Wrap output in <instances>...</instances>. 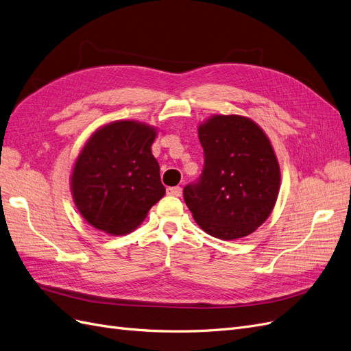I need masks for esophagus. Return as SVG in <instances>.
<instances>
[{
    "label": "esophagus",
    "mask_w": 351,
    "mask_h": 351,
    "mask_svg": "<svg viewBox=\"0 0 351 351\" xmlns=\"http://www.w3.org/2000/svg\"><path fill=\"white\" fill-rule=\"evenodd\" d=\"M166 191H167L169 195H173V197L182 195V188H180V186H171V188H167Z\"/></svg>",
    "instance_id": "esophagus-1"
}]
</instances>
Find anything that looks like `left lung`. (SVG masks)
Segmentation results:
<instances>
[{
	"mask_svg": "<svg viewBox=\"0 0 351 351\" xmlns=\"http://www.w3.org/2000/svg\"><path fill=\"white\" fill-rule=\"evenodd\" d=\"M204 169L184 188L199 228L223 241L251 234L273 211L280 166L265 132L250 118L214 115L198 127Z\"/></svg>",
	"mask_w": 351,
	"mask_h": 351,
	"instance_id": "left-lung-1",
	"label": "left lung"
}]
</instances>
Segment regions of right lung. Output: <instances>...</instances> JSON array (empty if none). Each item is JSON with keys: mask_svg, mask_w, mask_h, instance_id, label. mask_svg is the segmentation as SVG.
I'll use <instances>...</instances> for the list:
<instances>
[{"mask_svg": "<svg viewBox=\"0 0 351 351\" xmlns=\"http://www.w3.org/2000/svg\"><path fill=\"white\" fill-rule=\"evenodd\" d=\"M156 128L115 121L99 128L78 154L71 192L77 210L93 228L125 234L144 221L166 189L152 153Z\"/></svg>", "mask_w": 351, "mask_h": 351, "instance_id": "1", "label": "right lung"}]
</instances>
